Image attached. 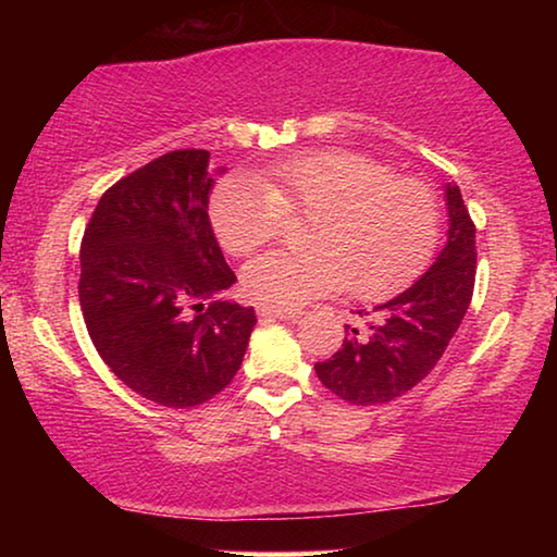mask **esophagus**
<instances>
[{
    "instance_id": "34e87169",
    "label": "esophagus",
    "mask_w": 557,
    "mask_h": 557,
    "mask_svg": "<svg viewBox=\"0 0 557 557\" xmlns=\"http://www.w3.org/2000/svg\"><path fill=\"white\" fill-rule=\"evenodd\" d=\"M301 311L296 309H271V307H261L258 309V317L261 319H281V322H296Z\"/></svg>"
}]
</instances>
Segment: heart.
<instances>
[{"label":"heart","mask_w":557,"mask_h":557,"mask_svg":"<svg viewBox=\"0 0 557 557\" xmlns=\"http://www.w3.org/2000/svg\"><path fill=\"white\" fill-rule=\"evenodd\" d=\"M286 215H311L304 253L273 250L243 271L261 307L296 309L349 286L380 299L408 284L438 240V202L423 182L355 151H311L265 166L261 180H223L210 218L220 246L250 256L276 238Z\"/></svg>","instance_id":"obj_1"}]
</instances>
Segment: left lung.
I'll use <instances>...</instances> for the list:
<instances>
[{"instance_id": "obj_1", "label": "left lung", "mask_w": 557, "mask_h": 557, "mask_svg": "<svg viewBox=\"0 0 557 557\" xmlns=\"http://www.w3.org/2000/svg\"><path fill=\"white\" fill-rule=\"evenodd\" d=\"M448 231L446 246L416 284L377 304L364 330H349L332 360L317 362L326 391L355 406H375L416 387L444 355L467 314L476 276V248L467 205L459 187H444Z\"/></svg>"}]
</instances>
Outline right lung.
Returning a JSON list of instances; mask_svg holds the SVG:
<instances>
[{"label": "right lung", "instance_id": "add662e5", "mask_svg": "<svg viewBox=\"0 0 557 557\" xmlns=\"http://www.w3.org/2000/svg\"><path fill=\"white\" fill-rule=\"evenodd\" d=\"M208 164L205 149L144 164L106 189L83 233L78 296L94 347L121 383L166 408L231 385L256 326L253 307L220 299L235 273L210 225Z\"/></svg>", "mask_w": 557, "mask_h": 557}]
</instances>
